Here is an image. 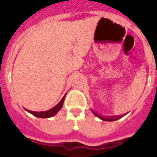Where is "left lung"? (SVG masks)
Masks as SVG:
<instances>
[{
	"label": "left lung",
	"mask_w": 157,
	"mask_h": 157,
	"mask_svg": "<svg viewBox=\"0 0 157 157\" xmlns=\"http://www.w3.org/2000/svg\"><path fill=\"white\" fill-rule=\"evenodd\" d=\"M94 114L96 116H98V118H100L101 120H104V121H115V120H119L120 118H121V116H116V117H112V118H105V117H102V116H99V115H98L97 113H95V112H94Z\"/></svg>",
	"instance_id": "left-lung-1"
}]
</instances>
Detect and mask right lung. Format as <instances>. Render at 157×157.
I'll use <instances>...</instances> for the list:
<instances>
[{"label": "right lung", "instance_id": "1", "mask_svg": "<svg viewBox=\"0 0 157 157\" xmlns=\"http://www.w3.org/2000/svg\"><path fill=\"white\" fill-rule=\"evenodd\" d=\"M64 98L65 96L62 98V100L59 101V103L56 106H55L54 108H52V109L48 111H45V112H33V111L27 110V112H29L30 113H31L32 115H34L36 117H39V118H49L51 116L56 115L58 112L59 111V109H61L62 106H63V101H64Z\"/></svg>", "mask_w": 157, "mask_h": 157}]
</instances>
